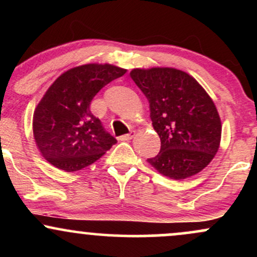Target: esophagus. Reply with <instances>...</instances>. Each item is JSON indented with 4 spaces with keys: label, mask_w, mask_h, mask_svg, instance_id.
Masks as SVG:
<instances>
[{
    "label": "esophagus",
    "mask_w": 257,
    "mask_h": 257,
    "mask_svg": "<svg viewBox=\"0 0 257 257\" xmlns=\"http://www.w3.org/2000/svg\"><path fill=\"white\" fill-rule=\"evenodd\" d=\"M134 135H135V132L132 131L131 133H128V134H124V135H122V137H119V140L128 141V140H131V139L134 138Z\"/></svg>",
    "instance_id": "34e87169"
}]
</instances>
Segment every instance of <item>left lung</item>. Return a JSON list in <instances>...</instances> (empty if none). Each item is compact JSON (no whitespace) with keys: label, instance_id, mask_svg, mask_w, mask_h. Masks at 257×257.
Listing matches in <instances>:
<instances>
[{"label":"left lung","instance_id":"left-lung-1","mask_svg":"<svg viewBox=\"0 0 257 257\" xmlns=\"http://www.w3.org/2000/svg\"><path fill=\"white\" fill-rule=\"evenodd\" d=\"M131 77L150 102L161 151L147 162L159 173L182 180L199 173L216 155L221 120L213 100L184 71L170 67L134 69Z\"/></svg>","mask_w":257,"mask_h":257}]
</instances>
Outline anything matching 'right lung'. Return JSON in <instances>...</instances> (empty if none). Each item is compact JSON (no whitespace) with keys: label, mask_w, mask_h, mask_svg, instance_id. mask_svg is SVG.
I'll return each instance as SVG.
<instances>
[{"label":"right lung","mask_w":257,"mask_h":257,"mask_svg":"<svg viewBox=\"0 0 257 257\" xmlns=\"http://www.w3.org/2000/svg\"><path fill=\"white\" fill-rule=\"evenodd\" d=\"M126 70L113 65L73 67L55 79L34 113V137L49 163L65 172L90 166L117 143L90 111L101 88Z\"/></svg>","instance_id":"right-lung-1"}]
</instances>
